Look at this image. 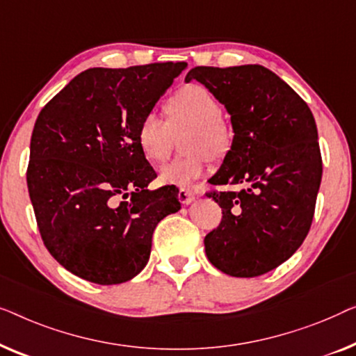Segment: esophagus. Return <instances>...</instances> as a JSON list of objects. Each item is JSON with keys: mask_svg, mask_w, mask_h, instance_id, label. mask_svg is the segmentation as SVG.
Wrapping results in <instances>:
<instances>
[{"mask_svg": "<svg viewBox=\"0 0 356 356\" xmlns=\"http://www.w3.org/2000/svg\"><path fill=\"white\" fill-rule=\"evenodd\" d=\"M195 197H197V193H195L193 190H190V188L179 190V200L182 204H190L195 200Z\"/></svg>", "mask_w": 356, "mask_h": 356, "instance_id": "34e87169", "label": "esophagus"}]
</instances>
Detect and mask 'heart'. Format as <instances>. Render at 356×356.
<instances>
[{"label":"heart","mask_w":356,"mask_h":356,"mask_svg":"<svg viewBox=\"0 0 356 356\" xmlns=\"http://www.w3.org/2000/svg\"><path fill=\"white\" fill-rule=\"evenodd\" d=\"M169 121L156 111L142 118L137 129L138 147L149 161H163L171 148L174 132L190 127L185 148L190 154L172 159L159 169V182L190 187L209 169V159L221 158L232 145V130L222 118L219 99L207 87L185 85L168 103Z\"/></svg>","instance_id":"b5f03b06"}]
</instances>
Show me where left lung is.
Masks as SVG:
<instances>
[{
  "mask_svg": "<svg viewBox=\"0 0 356 356\" xmlns=\"http://www.w3.org/2000/svg\"><path fill=\"white\" fill-rule=\"evenodd\" d=\"M203 83L230 114L234 138L213 185H243L208 197L222 208L204 237L214 268L257 277L292 257L312 227L323 177L318 129L308 104L259 64L198 66L185 82Z\"/></svg>",
  "mask_w": 356,
  "mask_h": 356,
  "instance_id": "obj_1",
  "label": "left lung"
}]
</instances>
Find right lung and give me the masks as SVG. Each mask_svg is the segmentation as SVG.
I'll list each match as a JSON object with an SVG mask.
<instances>
[{"instance_id": "add662e5", "label": "right lung", "mask_w": 356, "mask_h": 356, "mask_svg": "<svg viewBox=\"0 0 356 356\" xmlns=\"http://www.w3.org/2000/svg\"><path fill=\"white\" fill-rule=\"evenodd\" d=\"M185 67L87 69L38 114L29 195L44 247L69 273L99 285L127 282L147 266L158 222L180 209L177 187L147 188L156 172L137 129Z\"/></svg>"}]
</instances>
